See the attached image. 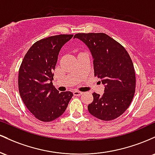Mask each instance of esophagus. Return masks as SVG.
<instances>
[{
	"mask_svg": "<svg viewBox=\"0 0 155 155\" xmlns=\"http://www.w3.org/2000/svg\"><path fill=\"white\" fill-rule=\"evenodd\" d=\"M73 94H74V96H81V95L83 94V92H81L79 91H74V92H73Z\"/></svg>",
	"mask_w": 155,
	"mask_h": 155,
	"instance_id": "obj_1",
	"label": "esophagus"
}]
</instances>
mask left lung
I'll list each match as a JSON object with an SVG mask.
<instances>
[{
	"label": "left lung",
	"mask_w": 155,
	"mask_h": 155,
	"mask_svg": "<svg viewBox=\"0 0 155 155\" xmlns=\"http://www.w3.org/2000/svg\"><path fill=\"white\" fill-rule=\"evenodd\" d=\"M88 47L93 58L94 76L105 86L102 95L93 93L88 112L97 119L110 121L128 108L134 97L135 74L127 51L119 42L103 33L77 34Z\"/></svg>",
	"instance_id": "left-lung-1"
}]
</instances>
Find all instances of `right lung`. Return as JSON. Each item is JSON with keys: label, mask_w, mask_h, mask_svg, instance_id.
<instances>
[{"label": "right lung", "mask_w": 155, "mask_h": 155, "mask_svg": "<svg viewBox=\"0 0 155 155\" xmlns=\"http://www.w3.org/2000/svg\"><path fill=\"white\" fill-rule=\"evenodd\" d=\"M72 34L50 36L34 43L22 60L18 76L20 95L29 111L41 121H51L64 114L72 92L59 91L52 81L62 47Z\"/></svg>", "instance_id": "obj_1"}]
</instances>
